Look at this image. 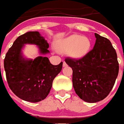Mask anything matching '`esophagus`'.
Here are the masks:
<instances>
[{"label":"esophagus","instance_id":"34e87169","mask_svg":"<svg viewBox=\"0 0 124 124\" xmlns=\"http://www.w3.org/2000/svg\"><path fill=\"white\" fill-rule=\"evenodd\" d=\"M67 66V63L65 62H63V67H66Z\"/></svg>","mask_w":124,"mask_h":124}]
</instances>
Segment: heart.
<instances>
[{
	"label": "heart",
	"instance_id": "b5f03b06",
	"mask_svg": "<svg viewBox=\"0 0 124 124\" xmlns=\"http://www.w3.org/2000/svg\"><path fill=\"white\" fill-rule=\"evenodd\" d=\"M56 46L61 52H68L74 58H81L88 52L90 43L85 37L74 34L59 41Z\"/></svg>",
	"mask_w": 124,
	"mask_h": 124
}]
</instances>
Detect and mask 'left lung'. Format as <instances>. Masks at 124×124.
Here are the masks:
<instances>
[{"label":"left lung","instance_id":"1","mask_svg":"<svg viewBox=\"0 0 124 124\" xmlns=\"http://www.w3.org/2000/svg\"><path fill=\"white\" fill-rule=\"evenodd\" d=\"M95 36L93 49L83 57L65 59L72 69V85L76 94L87 103L101 101L108 95L119 70L116 52L111 41L96 33Z\"/></svg>","mask_w":124,"mask_h":124}]
</instances>
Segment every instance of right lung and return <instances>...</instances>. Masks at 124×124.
Wrapping results in <instances>:
<instances>
[{"label":"right lung","instance_id":"1","mask_svg":"<svg viewBox=\"0 0 124 124\" xmlns=\"http://www.w3.org/2000/svg\"><path fill=\"white\" fill-rule=\"evenodd\" d=\"M26 44L39 46L42 54L49 52V44L38 31L26 32L17 38L8 49L4 59V69L13 93L23 101L37 103L49 93L54 79L62 70V62L53 65L48 57L41 56L34 60L24 59L21 49Z\"/></svg>","mask_w":124,"mask_h":124}]
</instances>
